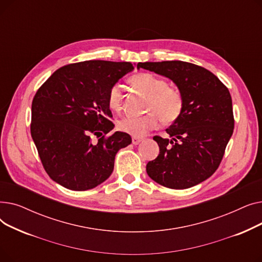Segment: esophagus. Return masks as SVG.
Returning a JSON list of instances; mask_svg holds the SVG:
<instances>
[{"mask_svg": "<svg viewBox=\"0 0 262 262\" xmlns=\"http://www.w3.org/2000/svg\"><path fill=\"white\" fill-rule=\"evenodd\" d=\"M141 141H142V138H139V137H133V143H134L135 145L139 144Z\"/></svg>", "mask_w": 262, "mask_h": 262, "instance_id": "34e87169", "label": "esophagus"}]
</instances>
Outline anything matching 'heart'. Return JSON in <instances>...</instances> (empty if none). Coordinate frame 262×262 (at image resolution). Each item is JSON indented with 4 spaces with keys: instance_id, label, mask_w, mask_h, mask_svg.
<instances>
[{
    "instance_id": "b5f03b06",
    "label": "heart",
    "mask_w": 262,
    "mask_h": 262,
    "mask_svg": "<svg viewBox=\"0 0 262 262\" xmlns=\"http://www.w3.org/2000/svg\"><path fill=\"white\" fill-rule=\"evenodd\" d=\"M130 84L148 96L145 110L147 114L135 117L125 116L121 118L117 125L121 132L134 137H141L148 130L158 127L160 119L164 124H171L181 116L184 108V96L182 92L170 87L168 81L152 73H138L129 78ZM122 88L114 84L108 90L107 102L109 108L119 112L122 106Z\"/></svg>"
}]
</instances>
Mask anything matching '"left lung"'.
Instances as JSON below:
<instances>
[{
	"instance_id": "left-lung-1",
	"label": "left lung",
	"mask_w": 262,
	"mask_h": 262,
	"mask_svg": "<svg viewBox=\"0 0 262 262\" xmlns=\"http://www.w3.org/2000/svg\"><path fill=\"white\" fill-rule=\"evenodd\" d=\"M137 68L170 78L184 96L181 116L166 129L169 138H153L160 152L147 162V175L171 189L199 185L219 168L233 132L228 89L207 69L186 61L139 62Z\"/></svg>"
}]
</instances>
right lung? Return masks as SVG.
<instances>
[{
  "label": "right lung",
  "instance_id": "obj_1",
  "mask_svg": "<svg viewBox=\"0 0 262 262\" xmlns=\"http://www.w3.org/2000/svg\"><path fill=\"white\" fill-rule=\"evenodd\" d=\"M134 70L130 62L86 60L55 71L36 92L31 134L49 176L62 187L85 191L112 175L130 136L113 130L109 88ZM96 136L98 141H93Z\"/></svg>",
  "mask_w": 262,
  "mask_h": 262
}]
</instances>
